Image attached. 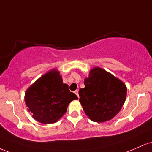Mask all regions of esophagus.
<instances>
[{"label":"esophagus","mask_w":152,"mask_h":152,"mask_svg":"<svg viewBox=\"0 0 152 152\" xmlns=\"http://www.w3.org/2000/svg\"><path fill=\"white\" fill-rule=\"evenodd\" d=\"M75 95H77V97H79V93H78V90H76L75 91Z\"/></svg>","instance_id":"1"}]
</instances>
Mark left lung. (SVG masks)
<instances>
[{"mask_svg": "<svg viewBox=\"0 0 152 152\" xmlns=\"http://www.w3.org/2000/svg\"><path fill=\"white\" fill-rule=\"evenodd\" d=\"M85 88L79 90L85 114L91 121L101 123L110 120L121 109L126 98L127 88L121 80L100 67L90 71Z\"/></svg>", "mask_w": 152, "mask_h": 152, "instance_id": "1", "label": "left lung"}]
</instances>
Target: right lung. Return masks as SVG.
Masks as SVG:
<instances>
[{"label": "right lung", "instance_id": "add662e5", "mask_svg": "<svg viewBox=\"0 0 152 152\" xmlns=\"http://www.w3.org/2000/svg\"><path fill=\"white\" fill-rule=\"evenodd\" d=\"M67 84H64L60 73L52 69L39 78L25 93V103L28 112L37 121L54 124L66 113L72 100H77Z\"/></svg>", "mask_w": 152, "mask_h": 152}]
</instances>
